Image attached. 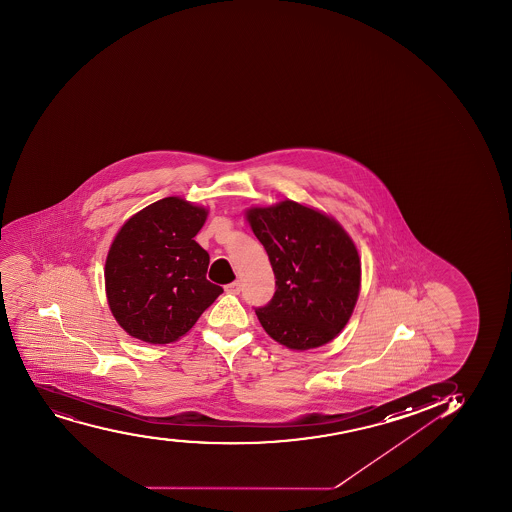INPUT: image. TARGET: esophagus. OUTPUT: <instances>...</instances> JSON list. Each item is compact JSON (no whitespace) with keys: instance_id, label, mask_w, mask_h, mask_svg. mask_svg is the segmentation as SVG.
<instances>
[{"instance_id":"obj_1","label":"esophagus","mask_w":512,"mask_h":512,"mask_svg":"<svg viewBox=\"0 0 512 512\" xmlns=\"http://www.w3.org/2000/svg\"><path fill=\"white\" fill-rule=\"evenodd\" d=\"M240 289H242V285H240L238 280H235L232 284L225 285V292H228V294H238Z\"/></svg>"}]
</instances>
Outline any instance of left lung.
<instances>
[{
  "label": "left lung",
  "instance_id": "left-lung-1",
  "mask_svg": "<svg viewBox=\"0 0 512 512\" xmlns=\"http://www.w3.org/2000/svg\"><path fill=\"white\" fill-rule=\"evenodd\" d=\"M247 220L275 274L274 297L255 309L265 332L294 350L335 339L359 299V252L349 233L335 218L292 200L248 208Z\"/></svg>",
  "mask_w": 512,
  "mask_h": 512
}]
</instances>
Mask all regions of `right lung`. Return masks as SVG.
<instances>
[{
  "instance_id": "obj_1",
  "label": "right lung",
  "mask_w": 512,
  "mask_h": 512,
  "mask_svg": "<svg viewBox=\"0 0 512 512\" xmlns=\"http://www.w3.org/2000/svg\"><path fill=\"white\" fill-rule=\"evenodd\" d=\"M207 215V208L167 197L123 223L108 250L105 287L128 335L148 344L175 342L222 294L205 277L207 250L193 240Z\"/></svg>"
}]
</instances>
